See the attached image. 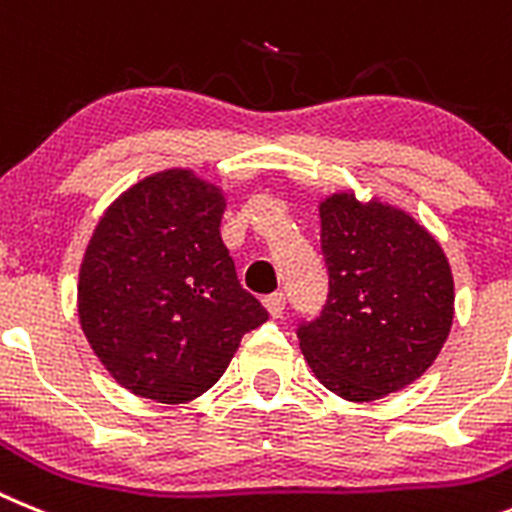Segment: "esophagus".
Returning a JSON list of instances; mask_svg holds the SVG:
<instances>
[{
  "label": "esophagus",
  "mask_w": 512,
  "mask_h": 512,
  "mask_svg": "<svg viewBox=\"0 0 512 512\" xmlns=\"http://www.w3.org/2000/svg\"><path fill=\"white\" fill-rule=\"evenodd\" d=\"M262 304L270 311V317L281 319L283 311H286V296H283V293H270V296L262 299Z\"/></svg>",
  "instance_id": "1"
}]
</instances>
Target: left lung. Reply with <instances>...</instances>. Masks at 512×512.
Returning <instances> with one entry per match:
<instances>
[{
	"instance_id": "obj_1",
	"label": "left lung",
	"mask_w": 512,
	"mask_h": 512,
	"mask_svg": "<svg viewBox=\"0 0 512 512\" xmlns=\"http://www.w3.org/2000/svg\"><path fill=\"white\" fill-rule=\"evenodd\" d=\"M330 293L299 322L311 371L337 397L373 402L433 366L453 322V278L441 244L399 208L353 193L319 206Z\"/></svg>"
}]
</instances>
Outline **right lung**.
<instances>
[{"mask_svg":"<svg viewBox=\"0 0 512 512\" xmlns=\"http://www.w3.org/2000/svg\"><path fill=\"white\" fill-rule=\"evenodd\" d=\"M224 195L190 170L136 182L105 211L79 270V322L110 376L180 404L221 379L268 319L221 242Z\"/></svg>","mask_w":512,"mask_h":512,"instance_id":"right-lung-1","label":"right lung"}]
</instances>
